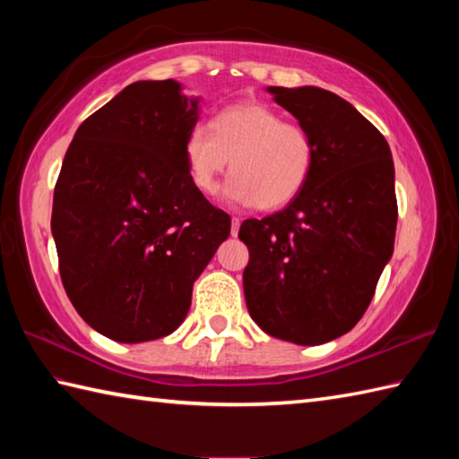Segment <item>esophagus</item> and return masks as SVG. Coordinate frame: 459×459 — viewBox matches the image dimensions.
Masks as SVG:
<instances>
[{
	"label": "esophagus",
	"mask_w": 459,
	"mask_h": 459,
	"mask_svg": "<svg viewBox=\"0 0 459 459\" xmlns=\"http://www.w3.org/2000/svg\"><path fill=\"white\" fill-rule=\"evenodd\" d=\"M238 227H240V219L238 217H232V221H230V235L232 237L238 235Z\"/></svg>",
	"instance_id": "34e87169"
}]
</instances>
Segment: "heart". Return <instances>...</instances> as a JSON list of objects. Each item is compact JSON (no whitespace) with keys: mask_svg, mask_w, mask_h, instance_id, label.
<instances>
[{"mask_svg":"<svg viewBox=\"0 0 459 459\" xmlns=\"http://www.w3.org/2000/svg\"><path fill=\"white\" fill-rule=\"evenodd\" d=\"M183 155L189 179L203 195L219 189V175L230 163L227 201L274 211L306 189L316 165V143L304 126L284 120L272 106L242 102L222 108L212 126L195 124Z\"/></svg>","mask_w":459,"mask_h":459,"instance_id":"obj_1","label":"heart"}]
</instances>
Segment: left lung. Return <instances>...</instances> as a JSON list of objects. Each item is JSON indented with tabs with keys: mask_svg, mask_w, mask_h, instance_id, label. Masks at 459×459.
<instances>
[{
	"mask_svg": "<svg viewBox=\"0 0 459 459\" xmlns=\"http://www.w3.org/2000/svg\"><path fill=\"white\" fill-rule=\"evenodd\" d=\"M268 91L311 134L316 165L286 209L240 224L247 307L268 335L321 345L357 325L393 256L394 165L385 135L341 96Z\"/></svg>",
	"mask_w": 459,
	"mask_h": 459,
	"instance_id": "obj_1",
	"label": "left lung"
}]
</instances>
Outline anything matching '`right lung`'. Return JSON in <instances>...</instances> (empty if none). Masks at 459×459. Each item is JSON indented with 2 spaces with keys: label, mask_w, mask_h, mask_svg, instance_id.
Returning a JSON list of instances; mask_svg holds the SVG:
<instances>
[{
  "label": "right lung",
  "mask_w": 459,
  "mask_h": 459,
  "mask_svg": "<svg viewBox=\"0 0 459 459\" xmlns=\"http://www.w3.org/2000/svg\"><path fill=\"white\" fill-rule=\"evenodd\" d=\"M140 81L76 130L55 185L58 272L79 316L120 343L169 335L230 217L189 179L183 143L197 100Z\"/></svg>",
  "instance_id": "add662e5"
}]
</instances>
